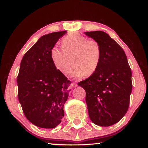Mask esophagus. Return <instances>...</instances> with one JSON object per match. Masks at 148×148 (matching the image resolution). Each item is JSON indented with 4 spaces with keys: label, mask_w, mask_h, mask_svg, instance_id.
Returning a JSON list of instances; mask_svg holds the SVG:
<instances>
[{
    "label": "esophagus",
    "mask_w": 148,
    "mask_h": 148,
    "mask_svg": "<svg viewBox=\"0 0 148 148\" xmlns=\"http://www.w3.org/2000/svg\"><path fill=\"white\" fill-rule=\"evenodd\" d=\"M71 85H72V86L74 87V88H76V87L78 86V84H77L76 83H74V82H72Z\"/></svg>",
    "instance_id": "esophagus-1"
}]
</instances>
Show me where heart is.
I'll list each match as a JSON object with an SVG mask.
<instances>
[{"instance_id": "heart-1", "label": "heart", "mask_w": 148, "mask_h": 148, "mask_svg": "<svg viewBox=\"0 0 148 148\" xmlns=\"http://www.w3.org/2000/svg\"><path fill=\"white\" fill-rule=\"evenodd\" d=\"M50 57L54 67L66 75L69 72L70 58L73 64L70 74L76 78L93 74L100 64L102 47L98 41L88 39L79 33L73 32L62 40V48H51Z\"/></svg>"}]
</instances>
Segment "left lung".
<instances>
[{"label":"left lung","mask_w":148,"mask_h":148,"mask_svg":"<svg viewBox=\"0 0 148 148\" xmlns=\"http://www.w3.org/2000/svg\"><path fill=\"white\" fill-rule=\"evenodd\" d=\"M102 47L98 68L89 78L79 82L86 91L90 120L100 126L118 122L128 110L132 90V71L122 47L103 31L85 32Z\"/></svg>","instance_id":"left-lung-1"}]
</instances>
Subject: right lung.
<instances>
[{"instance_id": "1", "label": "right lung", "mask_w": 148, "mask_h": 148, "mask_svg": "<svg viewBox=\"0 0 148 148\" xmlns=\"http://www.w3.org/2000/svg\"><path fill=\"white\" fill-rule=\"evenodd\" d=\"M66 31L44 35L24 55L17 76L18 98L26 118L42 128L60 124L71 82L51 61L50 51Z\"/></svg>"}]
</instances>
